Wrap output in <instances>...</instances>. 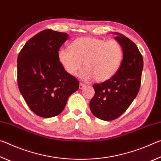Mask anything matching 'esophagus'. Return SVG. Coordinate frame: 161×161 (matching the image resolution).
I'll return each mask as SVG.
<instances>
[{
    "instance_id": "1",
    "label": "esophagus",
    "mask_w": 161,
    "mask_h": 161,
    "mask_svg": "<svg viewBox=\"0 0 161 161\" xmlns=\"http://www.w3.org/2000/svg\"><path fill=\"white\" fill-rule=\"evenodd\" d=\"M85 86H86V84H82V83H80V87H79V88H80V89H82Z\"/></svg>"
}]
</instances>
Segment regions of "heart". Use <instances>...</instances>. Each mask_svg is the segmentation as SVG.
<instances>
[{
    "label": "heart",
    "instance_id": "b5f03b06",
    "mask_svg": "<svg viewBox=\"0 0 161 161\" xmlns=\"http://www.w3.org/2000/svg\"><path fill=\"white\" fill-rule=\"evenodd\" d=\"M122 46L116 40L81 37L69 45V50L59 51L58 58L68 74L76 76L82 67L81 77L97 81L110 80L118 72L123 60Z\"/></svg>",
    "mask_w": 161,
    "mask_h": 161
}]
</instances>
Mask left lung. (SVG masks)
<instances>
[{"mask_svg": "<svg viewBox=\"0 0 161 161\" xmlns=\"http://www.w3.org/2000/svg\"><path fill=\"white\" fill-rule=\"evenodd\" d=\"M122 46L123 60L116 74L102 84H95L89 107L94 116L112 121L129 107L139 91L143 67V57L137 46L125 35L114 32Z\"/></svg>", "mask_w": 161, "mask_h": 161, "instance_id": "1", "label": "left lung"}]
</instances>
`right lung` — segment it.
I'll use <instances>...</instances> for the list:
<instances>
[{
  "label": "right lung",
  "mask_w": 161,
  "mask_h": 161,
  "mask_svg": "<svg viewBox=\"0 0 161 161\" xmlns=\"http://www.w3.org/2000/svg\"><path fill=\"white\" fill-rule=\"evenodd\" d=\"M68 35L45 30L25 43L17 59L18 84L32 111L43 118L59 115L80 82L68 74L58 58Z\"/></svg>",
  "instance_id": "obj_1"
}]
</instances>
